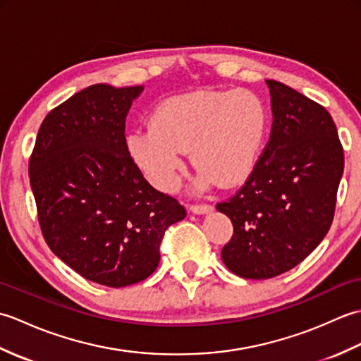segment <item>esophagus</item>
Returning a JSON list of instances; mask_svg holds the SVG:
<instances>
[{"label":"esophagus","mask_w":361,"mask_h":361,"mask_svg":"<svg viewBox=\"0 0 361 361\" xmlns=\"http://www.w3.org/2000/svg\"><path fill=\"white\" fill-rule=\"evenodd\" d=\"M214 209L212 204H190V211H192L194 214H208Z\"/></svg>","instance_id":"34e87169"}]
</instances>
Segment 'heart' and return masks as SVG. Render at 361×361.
I'll return each mask as SVG.
<instances>
[{
  "label": "heart",
  "mask_w": 361,
  "mask_h": 361,
  "mask_svg": "<svg viewBox=\"0 0 361 361\" xmlns=\"http://www.w3.org/2000/svg\"><path fill=\"white\" fill-rule=\"evenodd\" d=\"M267 132L262 101L248 91H195L158 105L152 122L127 133V150L153 186L171 192L178 186L192 149L202 167L195 188L219 180L231 186L255 169Z\"/></svg>",
  "instance_id": "heart-1"
}]
</instances>
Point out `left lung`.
I'll use <instances>...</instances> for the list:
<instances>
[{"label":"left lung","mask_w":361,"mask_h":361,"mask_svg":"<svg viewBox=\"0 0 361 361\" xmlns=\"http://www.w3.org/2000/svg\"><path fill=\"white\" fill-rule=\"evenodd\" d=\"M273 124L245 185L217 209L234 233L221 260L245 279H268L301 264L332 225L344 153L323 105L267 80Z\"/></svg>","instance_id":"8db88e82"}]
</instances>
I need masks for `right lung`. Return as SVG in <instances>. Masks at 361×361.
I'll use <instances>...</instances> for the list:
<instances>
[{"label":"right lung","instance_id":"add662e5","mask_svg":"<svg viewBox=\"0 0 361 361\" xmlns=\"http://www.w3.org/2000/svg\"><path fill=\"white\" fill-rule=\"evenodd\" d=\"M142 90L96 83L75 93L46 114L29 159L48 247L85 279L114 288L149 278L166 229L186 217L127 150L126 118Z\"/></svg>","mask_w":361,"mask_h":361}]
</instances>
